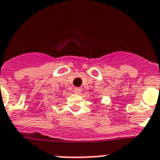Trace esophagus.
<instances>
[{
  "label": "esophagus",
  "mask_w": 160,
  "mask_h": 160,
  "mask_svg": "<svg viewBox=\"0 0 160 160\" xmlns=\"http://www.w3.org/2000/svg\"><path fill=\"white\" fill-rule=\"evenodd\" d=\"M81 91H82V90H81L80 88H75V89H74V92H75V94H77V95H80V93H81Z\"/></svg>",
  "instance_id": "obj_1"
}]
</instances>
